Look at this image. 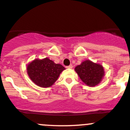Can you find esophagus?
<instances>
[{
  "mask_svg": "<svg viewBox=\"0 0 130 130\" xmlns=\"http://www.w3.org/2000/svg\"><path fill=\"white\" fill-rule=\"evenodd\" d=\"M72 67H73V66L72 65H70L69 66L67 67V69H72Z\"/></svg>",
  "mask_w": 130,
  "mask_h": 130,
  "instance_id": "esophagus-1",
  "label": "esophagus"
}]
</instances>
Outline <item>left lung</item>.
<instances>
[{
	"label": "left lung",
	"instance_id": "8db88e82",
	"mask_svg": "<svg viewBox=\"0 0 130 130\" xmlns=\"http://www.w3.org/2000/svg\"><path fill=\"white\" fill-rule=\"evenodd\" d=\"M75 71L82 81L90 87L100 84L105 75L104 67L89 60H85L75 67Z\"/></svg>",
	"mask_w": 130,
	"mask_h": 130
}]
</instances>
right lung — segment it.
Instances as JSON below:
<instances>
[{
    "mask_svg": "<svg viewBox=\"0 0 130 130\" xmlns=\"http://www.w3.org/2000/svg\"><path fill=\"white\" fill-rule=\"evenodd\" d=\"M65 69L59 63H55L48 58L35 59L28 63L26 72L31 81L41 88L51 86Z\"/></svg>",
    "mask_w": 130,
    "mask_h": 130,
    "instance_id": "right-lung-1",
    "label": "right lung"
}]
</instances>
